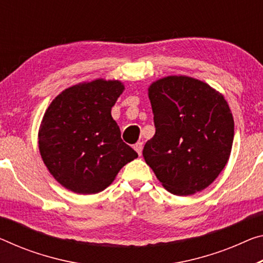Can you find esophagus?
Listing matches in <instances>:
<instances>
[{"label": "esophagus", "mask_w": 263, "mask_h": 263, "mask_svg": "<svg viewBox=\"0 0 263 263\" xmlns=\"http://www.w3.org/2000/svg\"><path fill=\"white\" fill-rule=\"evenodd\" d=\"M134 149L136 151V153L139 155L142 154V149H143V143L142 142H137L136 144H134Z\"/></svg>", "instance_id": "esophagus-1"}]
</instances>
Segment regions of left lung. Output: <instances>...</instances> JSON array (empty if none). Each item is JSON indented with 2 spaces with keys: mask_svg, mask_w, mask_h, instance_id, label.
I'll list each match as a JSON object with an SVG mask.
<instances>
[{
  "mask_svg": "<svg viewBox=\"0 0 263 263\" xmlns=\"http://www.w3.org/2000/svg\"><path fill=\"white\" fill-rule=\"evenodd\" d=\"M155 135L145 162L174 195L203 191L227 164L234 120L223 96L202 81L168 76L149 87Z\"/></svg>",
  "mask_w": 263,
  "mask_h": 263,
  "instance_id": "8db88e82",
  "label": "left lung"
}]
</instances>
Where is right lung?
Masks as SVG:
<instances>
[{"label": "right lung", "mask_w": 263, "mask_h": 263, "mask_svg": "<svg viewBox=\"0 0 263 263\" xmlns=\"http://www.w3.org/2000/svg\"><path fill=\"white\" fill-rule=\"evenodd\" d=\"M123 89L119 81L96 80L68 88L48 107L40 153L51 175L71 192H102L137 157L110 114Z\"/></svg>", "instance_id": "right-lung-1"}]
</instances>
